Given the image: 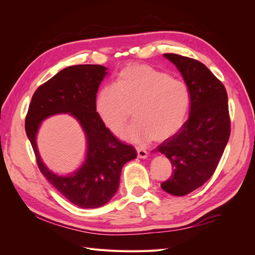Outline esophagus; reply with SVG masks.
Here are the masks:
<instances>
[{"instance_id":"1","label":"esophagus","mask_w":255,"mask_h":255,"mask_svg":"<svg viewBox=\"0 0 255 255\" xmlns=\"http://www.w3.org/2000/svg\"><path fill=\"white\" fill-rule=\"evenodd\" d=\"M136 150H137V156L139 158H145L146 156H148V152H146L144 149L136 148Z\"/></svg>"}]
</instances>
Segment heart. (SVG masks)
Returning <instances> with one entry per match:
<instances>
[{
  "instance_id": "b5f03b06",
  "label": "heart",
  "mask_w": 255,
  "mask_h": 255,
  "mask_svg": "<svg viewBox=\"0 0 255 255\" xmlns=\"http://www.w3.org/2000/svg\"><path fill=\"white\" fill-rule=\"evenodd\" d=\"M187 85L149 65H128L114 85L100 89L96 111L111 132L118 134L133 111L135 122L122 134L127 140L164 141L179 130L189 111Z\"/></svg>"
}]
</instances>
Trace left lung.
Instances as JSON below:
<instances>
[{"mask_svg":"<svg viewBox=\"0 0 255 255\" xmlns=\"http://www.w3.org/2000/svg\"><path fill=\"white\" fill-rule=\"evenodd\" d=\"M164 56L179 69L190 96L188 120L156 148L172 165L171 176L160 186L181 197L201 187L218 166L231 134L228 94L199 60L172 53Z\"/></svg>","mask_w":255,"mask_h":255,"instance_id":"obj_1","label":"left lung"}]
</instances>
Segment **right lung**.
I'll use <instances>...</instances> for the list:
<instances>
[{
	"instance_id": "1",
	"label": "right lung",
	"mask_w": 255,
	"mask_h": 255,
	"mask_svg": "<svg viewBox=\"0 0 255 255\" xmlns=\"http://www.w3.org/2000/svg\"><path fill=\"white\" fill-rule=\"evenodd\" d=\"M100 65H76L59 71L38 87L25 118V130L41 173L69 201L83 208L103 206L119 187L122 167L137 156L134 146L121 142L96 112L100 84L107 74ZM70 113L80 122L88 139L87 159L70 176H57L42 163L35 135L50 115Z\"/></svg>"
}]
</instances>
